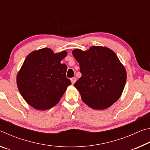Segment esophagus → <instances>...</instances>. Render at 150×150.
<instances>
[{"label":"esophagus","mask_w":150,"mask_h":150,"mask_svg":"<svg viewBox=\"0 0 150 150\" xmlns=\"http://www.w3.org/2000/svg\"><path fill=\"white\" fill-rule=\"evenodd\" d=\"M76 80H77V79H76L75 77H73V78L71 79V83H72V84H74V83H75Z\"/></svg>","instance_id":"esophagus-1"}]
</instances>
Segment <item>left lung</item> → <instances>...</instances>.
<instances>
[{
	"label": "left lung",
	"instance_id": "left-lung-1",
	"mask_svg": "<svg viewBox=\"0 0 150 150\" xmlns=\"http://www.w3.org/2000/svg\"><path fill=\"white\" fill-rule=\"evenodd\" d=\"M81 77L74 86L83 102L96 110L108 108L122 95L126 71L117 55L108 47L93 46L88 51L75 50Z\"/></svg>",
	"mask_w": 150,
	"mask_h": 150
}]
</instances>
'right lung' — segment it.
I'll return each mask as SVG.
<instances>
[{
  "label": "right lung",
  "mask_w": 150,
  "mask_h": 150,
  "mask_svg": "<svg viewBox=\"0 0 150 150\" xmlns=\"http://www.w3.org/2000/svg\"><path fill=\"white\" fill-rule=\"evenodd\" d=\"M67 52L54 54L49 48L28 55L17 75V85L24 100L38 110H47L59 102L71 82L62 63Z\"/></svg>",
  "instance_id": "right-lung-1"
}]
</instances>
